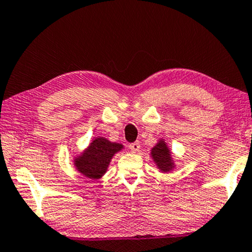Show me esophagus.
Masks as SVG:
<instances>
[{"instance_id":"1","label":"esophagus","mask_w":252,"mask_h":252,"mask_svg":"<svg viewBox=\"0 0 252 252\" xmlns=\"http://www.w3.org/2000/svg\"><path fill=\"white\" fill-rule=\"evenodd\" d=\"M140 142L139 141H135V142H133V143H130L129 145V149L132 150L133 153H136V152H139V149H140Z\"/></svg>"}]
</instances>
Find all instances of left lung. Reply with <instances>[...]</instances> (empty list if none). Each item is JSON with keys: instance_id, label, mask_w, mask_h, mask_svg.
Listing matches in <instances>:
<instances>
[{"instance_id": "obj_1", "label": "left lung", "mask_w": 252, "mask_h": 252, "mask_svg": "<svg viewBox=\"0 0 252 252\" xmlns=\"http://www.w3.org/2000/svg\"><path fill=\"white\" fill-rule=\"evenodd\" d=\"M152 156L156 164H158V168L163 172L170 171V170L174 168V162L171 159V153H170V150L168 149V147H166L165 142L163 140L159 141L152 149Z\"/></svg>"}]
</instances>
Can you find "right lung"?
Wrapping results in <instances>:
<instances>
[{
	"label": "right lung",
	"mask_w": 252,
	"mask_h": 252,
	"mask_svg": "<svg viewBox=\"0 0 252 252\" xmlns=\"http://www.w3.org/2000/svg\"><path fill=\"white\" fill-rule=\"evenodd\" d=\"M122 148L123 145L120 143L97 138L90 143L82 155L75 158V166L86 177L98 179L106 172L112 156Z\"/></svg>",
	"instance_id": "add662e5"
}]
</instances>
